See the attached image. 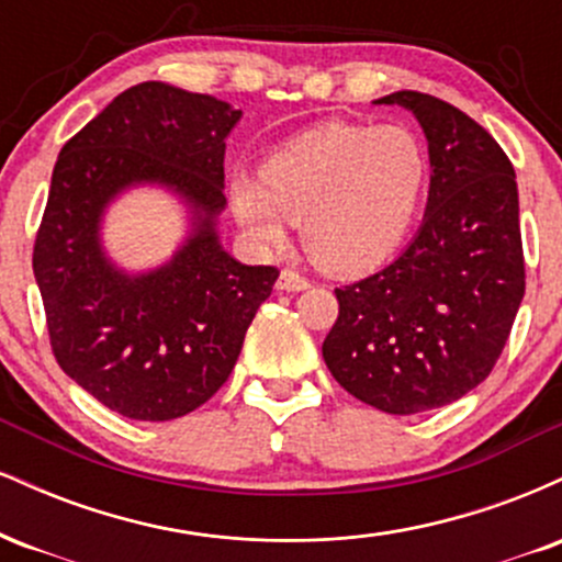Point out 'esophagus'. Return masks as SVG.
<instances>
[{"instance_id":"1","label":"esophagus","mask_w":562,"mask_h":562,"mask_svg":"<svg viewBox=\"0 0 562 562\" xmlns=\"http://www.w3.org/2000/svg\"><path fill=\"white\" fill-rule=\"evenodd\" d=\"M312 282L306 280V277L293 272V269H285V272L280 274V280H277V290H285V293H301V290H306Z\"/></svg>"}]
</instances>
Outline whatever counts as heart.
Instances as JSON below:
<instances>
[{"label": "heart", "mask_w": 562, "mask_h": 562, "mask_svg": "<svg viewBox=\"0 0 562 562\" xmlns=\"http://www.w3.org/2000/svg\"><path fill=\"white\" fill-rule=\"evenodd\" d=\"M430 182L428 147L404 124L327 121L277 147L254 177L229 184L232 211L261 245L301 224L308 259L335 277L378 269L402 248Z\"/></svg>", "instance_id": "obj_1"}]
</instances>
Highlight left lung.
<instances>
[{
	"label": "left lung",
	"mask_w": 562,
	"mask_h": 562,
	"mask_svg": "<svg viewBox=\"0 0 562 562\" xmlns=\"http://www.w3.org/2000/svg\"><path fill=\"white\" fill-rule=\"evenodd\" d=\"M423 126L428 205L389 267L335 288L327 370L359 402L417 415L462 398L499 359L526 293L515 169L486 128L449 102L393 92Z\"/></svg>",
	"instance_id": "obj_1"
}]
</instances>
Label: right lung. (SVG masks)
Listing matches in <instances>:
<instances>
[{
  "label": "right lung",
  "mask_w": 562,
  "mask_h": 562,
  "mask_svg": "<svg viewBox=\"0 0 562 562\" xmlns=\"http://www.w3.org/2000/svg\"><path fill=\"white\" fill-rule=\"evenodd\" d=\"M243 111L164 81L126 89L63 145L34 245V277L57 364L108 409L164 423L227 383L250 322L272 295L274 267L224 250V150ZM139 186L186 209L166 262L121 268L104 216Z\"/></svg>",
  "instance_id": "add662e5"
}]
</instances>
